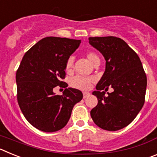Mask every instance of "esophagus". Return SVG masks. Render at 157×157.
<instances>
[{
  "mask_svg": "<svg viewBox=\"0 0 157 157\" xmlns=\"http://www.w3.org/2000/svg\"><path fill=\"white\" fill-rule=\"evenodd\" d=\"M90 95V94L89 92H83V98H87V97Z\"/></svg>",
  "mask_w": 157,
  "mask_h": 157,
  "instance_id": "34e87169",
  "label": "esophagus"
}]
</instances>
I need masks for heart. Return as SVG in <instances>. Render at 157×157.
Listing matches in <instances>:
<instances>
[{"label":"heart","instance_id":"obj_1","mask_svg":"<svg viewBox=\"0 0 157 157\" xmlns=\"http://www.w3.org/2000/svg\"><path fill=\"white\" fill-rule=\"evenodd\" d=\"M86 57L88 59L89 61L92 64H95L98 62H100V58L98 56V54H96L94 52H87L86 53ZM73 64L74 61L71 57L68 58L66 62L65 65V70L67 72H71L73 69ZM94 82V78L93 77H84V76H75L72 78L70 81V85L72 87L82 90H86L90 89L91 86V84Z\"/></svg>","mask_w":157,"mask_h":157}]
</instances>
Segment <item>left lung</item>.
<instances>
[{"label": "left lung", "mask_w": 157, "mask_h": 157, "mask_svg": "<svg viewBox=\"0 0 157 157\" xmlns=\"http://www.w3.org/2000/svg\"><path fill=\"white\" fill-rule=\"evenodd\" d=\"M89 42L106 60L103 76L93 92L98 100L91 110L97 126L109 131L123 129L135 119L145 103L147 78L139 56L120 37H90ZM111 86L114 91L105 97Z\"/></svg>", "instance_id": "left-lung-1"}]
</instances>
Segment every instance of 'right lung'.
<instances>
[{
  "mask_svg": "<svg viewBox=\"0 0 157 157\" xmlns=\"http://www.w3.org/2000/svg\"><path fill=\"white\" fill-rule=\"evenodd\" d=\"M80 40L47 37L40 40L23 56L16 71L17 101L27 121L44 132H54L66 126L73 107L82 99L78 90L67 88L65 65L79 46ZM57 85L65 88L55 95Z\"/></svg>",
  "mask_w": 157,
  "mask_h": 157,
  "instance_id": "right-lung-1",
  "label": "right lung"
}]
</instances>
